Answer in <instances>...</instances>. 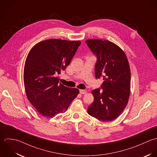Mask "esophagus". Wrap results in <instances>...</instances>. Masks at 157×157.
<instances>
[{"instance_id":"obj_1","label":"esophagus","mask_w":157,"mask_h":157,"mask_svg":"<svg viewBox=\"0 0 157 157\" xmlns=\"http://www.w3.org/2000/svg\"><path fill=\"white\" fill-rule=\"evenodd\" d=\"M87 91L86 90H82V89L79 90V92L81 94H86L87 93Z\"/></svg>"}]
</instances>
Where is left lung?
I'll use <instances>...</instances> for the list:
<instances>
[{"instance_id": "left-lung-1", "label": "left lung", "mask_w": 157, "mask_h": 157, "mask_svg": "<svg viewBox=\"0 0 157 157\" xmlns=\"http://www.w3.org/2000/svg\"><path fill=\"white\" fill-rule=\"evenodd\" d=\"M87 45L97 58L94 67L96 79L103 78L100 89L92 93L94 101L88 113L102 121H110L125 109L130 92V70L125 53L114 43L105 40L89 39Z\"/></svg>"}]
</instances>
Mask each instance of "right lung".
Listing matches in <instances>:
<instances>
[{
    "instance_id": "1",
    "label": "right lung",
    "mask_w": 157,
    "mask_h": 157,
    "mask_svg": "<svg viewBox=\"0 0 157 157\" xmlns=\"http://www.w3.org/2000/svg\"><path fill=\"white\" fill-rule=\"evenodd\" d=\"M79 40L50 39L36 44L27 57L24 82L29 101L43 117L53 118L65 112L79 90L59 83L60 74L70 65Z\"/></svg>"
}]
</instances>
